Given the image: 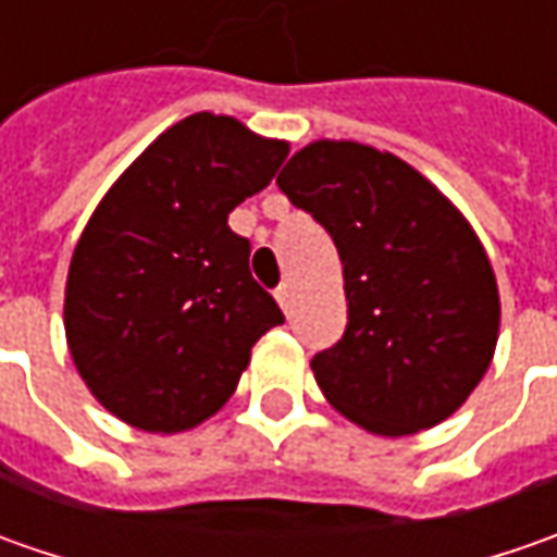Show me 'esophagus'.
<instances>
[{"label": "esophagus", "instance_id": "esophagus-1", "mask_svg": "<svg viewBox=\"0 0 557 557\" xmlns=\"http://www.w3.org/2000/svg\"><path fill=\"white\" fill-rule=\"evenodd\" d=\"M275 300H278V307H282V310H288V300H290V285H288V282H282V285L275 288Z\"/></svg>", "mask_w": 557, "mask_h": 557}]
</instances>
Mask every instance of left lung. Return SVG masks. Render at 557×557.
Masks as SVG:
<instances>
[{"label":"left lung","mask_w":557,"mask_h":557,"mask_svg":"<svg viewBox=\"0 0 557 557\" xmlns=\"http://www.w3.org/2000/svg\"><path fill=\"white\" fill-rule=\"evenodd\" d=\"M275 183L344 267L347 329L310 362L325 399L381 437L453 416L499 337L496 275L468 220L409 163L359 141H312Z\"/></svg>","instance_id":"obj_1"}]
</instances>
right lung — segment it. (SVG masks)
<instances>
[{"instance_id":"add662e5","label":"right lung","mask_w":557,"mask_h":557,"mask_svg":"<svg viewBox=\"0 0 557 557\" xmlns=\"http://www.w3.org/2000/svg\"><path fill=\"white\" fill-rule=\"evenodd\" d=\"M288 141L191 114L151 141L76 242L64 332L74 366L120 421L180 434L235 394L250 347L285 322L250 275L228 213L263 191Z\"/></svg>"}]
</instances>
